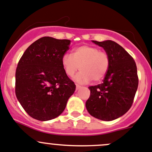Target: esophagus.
Returning a JSON list of instances; mask_svg holds the SVG:
<instances>
[{
  "label": "esophagus",
  "instance_id": "esophagus-1",
  "mask_svg": "<svg viewBox=\"0 0 152 152\" xmlns=\"http://www.w3.org/2000/svg\"><path fill=\"white\" fill-rule=\"evenodd\" d=\"M81 88V86L80 85H77V84H76V90H78L80 89V88Z\"/></svg>",
  "mask_w": 152,
  "mask_h": 152
}]
</instances>
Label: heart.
<instances>
[{"instance_id":"b5f03b06","label":"heart","mask_w":152,"mask_h":152,"mask_svg":"<svg viewBox=\"0 0 152 152\" xmlns=\"http://www.w3.org/2000/svg\"><path fill=\"white\" fill-rule=\"evenodd\" d=\"M109 62L107 52L89 45L75 48L72 55L65 54L61 60L64 72L69 77L75 75L80 66L81 71L75 80L82 84L87 83L91 80L99 81L103 79L109 69Z\"/></svg>"}]
</instances>
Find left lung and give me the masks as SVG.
Returning <instances> with one entry per match:
<instances>
[{"instance_id":"8db88e82","label":"left lung","mask_w":152,"mask_h":152,"mask_svg":"<svg viewBox=\"0 0 152 152\" xmlns=\"http://www.w3.org/2000/svg\"><path fill=\"white\" fill-rule=\"evenodd\" d=\"M109 56V67L103 83L89 86L87 111L99 120L111 121L126 114L132 106L138 87L137 66L133 58L112 40H92Z\"/></svg>"}]
</instances>
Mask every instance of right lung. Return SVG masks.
<instances>
[{
    "instance_id": "right-lung-1",
    "label": "right lung",
    "mask_w": 152,
    "mask_h": 152,
    "mask_svg": "<svg viewBox=\"0 0 152 152\" xmlns=\"http://www.w3.org/2000/svg\"><path fill=\"white\" fill-rule=\"evenodd\" d=\"M71 40L43 37L20 58L15 72V94L32 118L46 121L59 116L76 86L65 74L62 57Z\"/></svg>"
}]
</instances>
